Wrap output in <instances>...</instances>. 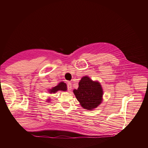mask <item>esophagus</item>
I'll use <instances>...</instances> for the list:
<instances>
[{"mask_svg":"<svg viewBox=\"0 0 148 148\" xmlns=\"http://www.w3.org/2000/svg\"><path fill=\"white\" fill-rule=\"evenodd\" d=\"M67 89H68L69 91H71L72 89V84L71 82H69V83H67Z\"/></svg>","mask_w":148,"mask_h":148,"instance_id":"esophagus-1","label":"esophagus"}]
</instances>
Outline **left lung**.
<instances>
[{
  "label": "left lung",
  "instance_id": "left-lung-1",
  "mask_svg": "<svg viewBox=\"0 0 148 148\" xmlns=\"http://www.w3.org/2000/svg\"><path fill=\"white\" fill-rule=\"evenodd\" d=\"M74 93L81 106L86 110H92L101 103L103 91L99 82H93L88 76L82 77L79 87Z\"/></svg>",
  "mask_w": 148,
  "mask_h": 148
}]
</instances>
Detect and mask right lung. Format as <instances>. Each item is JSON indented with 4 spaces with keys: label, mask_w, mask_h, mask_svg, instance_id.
<instances>
[{
    "label": "right lung",
    "mask_w": 148,
    "mask_h": 148,
    "mask_svg": "<svg viewBox=\"0 0 148 148\" xmlns=\"http://www.w3.org/2000/svg\"><path fill=\"white\" fill-rule=\"evenodd\" d=\"M67 89L66 85L64 82H60V83L57 85V86L54 87L51 89L49 90L50 93H52V92H56L58 91H66Z\"/></svg>",
    "instance_id": "obj_1"
}]
</instances>
